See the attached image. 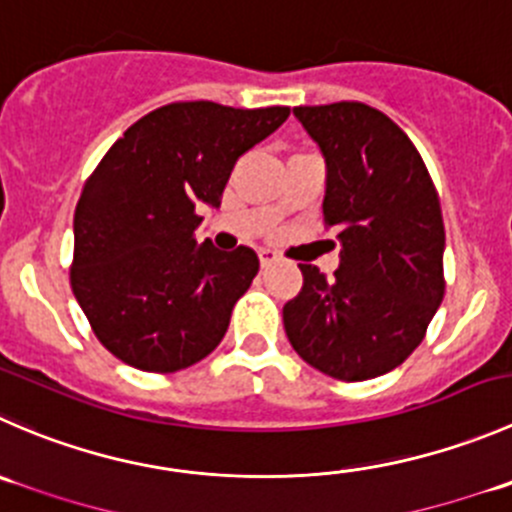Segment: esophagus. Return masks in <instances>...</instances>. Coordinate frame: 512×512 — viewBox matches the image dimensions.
I'll list each match as a JSON object with an SVG mask.
<instances>
[{"instance_id":"esophagus-1","label":"esophagus","mask_w":512,"mask_h":512,"mask_svg":"<svg viewBox=\"0 0 512 512\" xmlns=\"http://www.w3.org/2000/svg\"><path fill=\"white\" fill-rule=\"evenodd\" d=\"M257 257H260V265L262 267H270L272 262L277 260V255L272 250H265V247H262V250H257Z\"/></svg>"}]
</instances>
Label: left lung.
I'll use <instances>...</instances> for the list:
<instances>
[{"label": "left lung", "instance_id": "left-lung-1", "mask_svg": "<svg viewBox=\"0 0 512 512\" xmlns=\"http://www.w3.org/2000/svg\"><path fill=\"white\" fill-rule=\"evenodd\" d=\"M325 155V227L340 240L327 280L300 265L302 290L282 307L290 345L345 382L395 370L423 342L445 295L440 197L410 137L362 102L292 109Z\"/></svg>", "mask_w": 512, "mask_h": 512}]
</instances>
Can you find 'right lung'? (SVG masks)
<instances>
[{
	"mask_svg": "<svg viewBox=\"0 0 512 512\" xmlns=\"http://www.w3.org/2000/svg\"><path fill=\"white\" fill-rule=\"evenodd\" d=\"M287 117L290 107L165 104L137 119L87 177L69 282L117 360L177 372L220 345L260 260L245 245H197V210L220 207L237 157Z\"/></svg>",
	"mask_w": 512,
	"mask_h": 512,
	"instance_id": "right-lung-1",
	"label": "right lung"
}]
</instances>
